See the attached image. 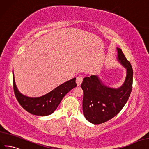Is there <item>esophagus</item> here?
Returning a JSON list of instances; mask_svg holds the SVG:
<instances>
[{
    "mask_svg": "<svg viewBox=\"0 0 149 149\" xmlns=\"http://www.w3.org/2000/svg\"><path fill=\"white\" fill-rule=\"evenodd\" d=\"M82 80H83V77L81 75H79L77 78H76V83H77V86H80V85L82 84Z\"/></svg>",
    "mask_w": 149,
    "mask_h": 149,
    "instance_id": "obj_1",
    "label": "esophagus"
}]
</instances>
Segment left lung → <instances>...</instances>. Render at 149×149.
<instances>
[{
	"label": "left lung",
	"mask_w": 149,
	"mask_h": 149,
	"mask_svg": "<svg viewBox=\"0 0 149 149\" xmlns=\"http://www.w3.org/2000/svg\"><path fill=\"white\" fill-rule=\"evenodd\" d=\"M117 49L118 60L127 69L125 80L120 87L105 86L96 75L84 78L81 84L83 113L86 119L93 124H102L117 116L127 103L132 88V67L122 50Z\"/></svg>",
	"instance_id": "8db88e82"
}]
</instances>
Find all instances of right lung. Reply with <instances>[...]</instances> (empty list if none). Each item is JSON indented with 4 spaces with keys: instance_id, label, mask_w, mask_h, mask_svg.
Wrapping results in <instances>:
<instances>
[{
    "instance_id": "1",
    "label": "right lung",
    "mask_w": 149,
    "mask_h": 149,
    "mask_svg": "<svg viewBox=\"0 0 149 149\" xmlns=\"http://www.w3.org/2000/svg\"><path fill=\"white\" fill-rule=\"evenodd\" d=\"M75 78L61 84L46 95L37 98L23 95L19 92L15 83L13 72V87L17 100L22 107L30 113L39 116H49L56 110L67 93L77 86Z\"/></svg>"
}]
</instances>
